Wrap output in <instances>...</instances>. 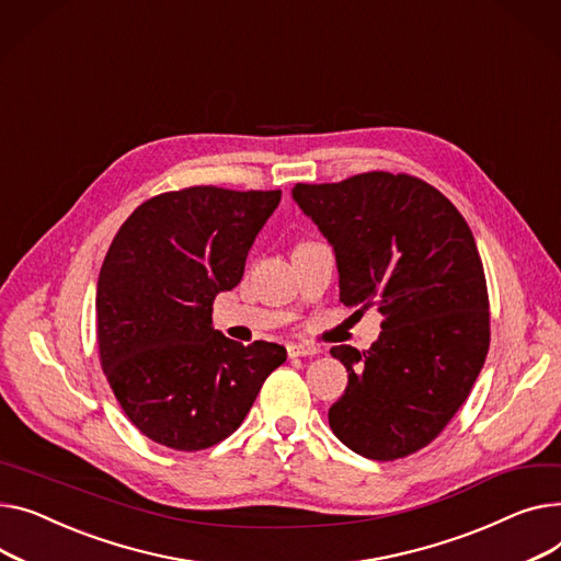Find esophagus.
Here are the masks:
<instances>
[{"label":"esophagus","mask_w":561,"mask_h":561,"mask_svg":"<svg viewBox=\"0 0 561 561\" xmlns=\"http://www.w3.org/2000/svg\"><path fill=\"white\" fill-rule=\"evenodd\" d=\"M319 348L310 346V344H287V355L289 357H306V355H317Z\"/></svg>","instance_id":"34e87169"}]
</instances>
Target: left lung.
Instances as JSON below:
<instances>
[{
  "mask_svg": "<svg viewBox=\"0 0 561 561\" xmlns=\"http://www.w3.org/2000/svg\"><path fill=\"white\" fill-rule=\"evenodd\" d=\"M291 199L335 251L340 301L378 306L369 351L335 346L348 371L328 423L369 459H399L431 444L462 408L489 351V296L465 217L408 174L367 172L291 187Z\"/></svg>",
  "mask_w": 561,
  "mask_h": 561,
  "instance_id": "1",
  "label": "left lung"
}]
</instances>
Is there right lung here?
Here are the masks:
<instances>
[{
  "label": "right lung",
  "mask_w": 561,
  "mask_h": 561,
  "mask_svg": "<svg viewBox=\"0 0 561 561\" xmlns=\"http://www.w3.org/2000/svg\"><path fill=\"white\" fill-rule=\"evenodd\" d=\"M280 190L196 185L138 206L96 283V344L124 414L151 442L202 450L233 435L287 351L213 328V301L244 274Z\"/></svg>",
  "instance_id": "obj_1"
}]
</instances>
